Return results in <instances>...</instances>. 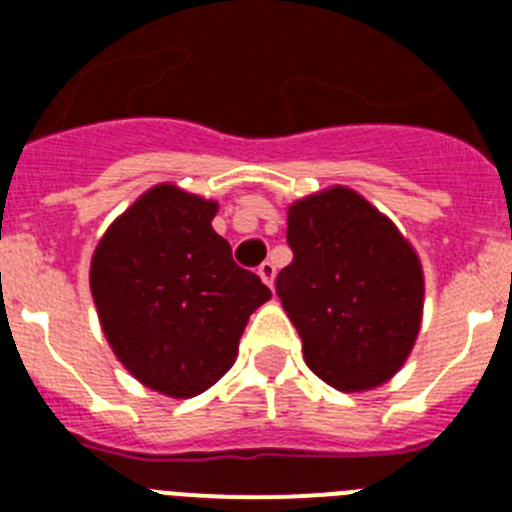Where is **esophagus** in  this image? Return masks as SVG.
I'll use <instances>...</instances> for the list:
<instances>
[{
    "label": "esophagus",
    "instance_id": "34e87169",
    "mask_svg": "<svg viewBox=\"0 0 512 512\" xmlns=\"http://www.w3.org/2000/svg\"><path fill=\"white\" fill-rule=\"evenodd\" d=\"M259 277H261V282L269 284V287L274 289V277H277V266L271 264V261H264V264L259 266Z\"/></svg>",
    "mask_w": 512,
    "mask_h": 512
}]
</instances>
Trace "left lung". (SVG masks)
<instances>
[{"label": "left lung", "mask_w": 512, "mask_h": 512, "mask_svg": "<svg viewBox=\"0 0 512 512\" xmlns=\"http://www.w3.org/2000/svg\"><path fill=\"white\" fill-rule=\"evenodd\" d=\"M292 264L277 295L305 364L341 392L390 382L418 338L423 266L390 217L354 189L328 187L287 210Z\"/></svg>", "instance_id": "1"}]
</instances>
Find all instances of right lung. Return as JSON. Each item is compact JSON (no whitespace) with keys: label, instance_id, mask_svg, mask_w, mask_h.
<instances>
[{"label":"right lung","instance_id":"obj_1","mask_svg":"<svg viewBox=\"0 0 512 512\" xmlns=\"http://www.w3.org/2000/svg\"><path fill=\"white\" fill-rule=\"evenodd\" d=\"M217 202L156 184L104 230L89 287L120 364L174 400L200 395L238 356L256 307L271 297L212 230Z\"/></svg>","mask_w":512,"mask_h":512}]
</instances>
